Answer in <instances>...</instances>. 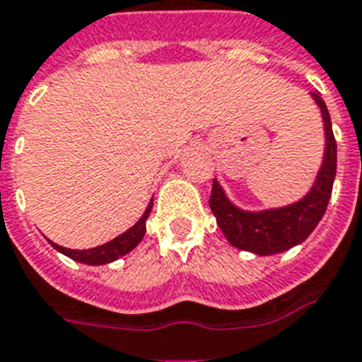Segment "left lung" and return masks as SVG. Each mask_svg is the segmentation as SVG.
<instances>
[{
    "instance_id": "obj_1",
    "label": "left lung",
    "mask_w": 362,
    "mask_h": 362,
    "mask_svg": "<svg viewBox=\"0 0 362 362\" xmlns=\"http://www.w3.org/2000/svg\"><path fill=\"white\" fill-rule=\"evenodd\" d=\"M322 110L325 125V157L315 187L301 202L264 213H244L231 205L216 181L209 198V207L233 246L257 255L281 253L309 237L324 216L337 174V140L331 129V118L320 94H313Z\"/></svg>"
}]
</instances>
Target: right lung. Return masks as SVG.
Segmentation results:
<instances>
[{"label":"right lung","mask_w":362,"mask_h":362,"mask_svg":"<svg viewBox=\"0 0 362 362\" xmlns=\"http://www.w3.org/2000/svg\"><path fill=\"white\" fill-rule=\"evenodd\" d=\"M151 207H153V199L149 202L148 209H146V213L142 214L139 222L134 223L133 228L129 231L122 233L120 237H116L115 240L107 242L103 246L92 247V250H68V247H62L55 242H52V246L55 247L57 252L64 253L70 259L77 262H85V264H107V262L116 261L118 257H124L125 253H129L131 250L139 246V242L144 238L146 235V220H148L149 213H151Z\"/></svg>","instance_id":"add662e5"}]
</instances>
